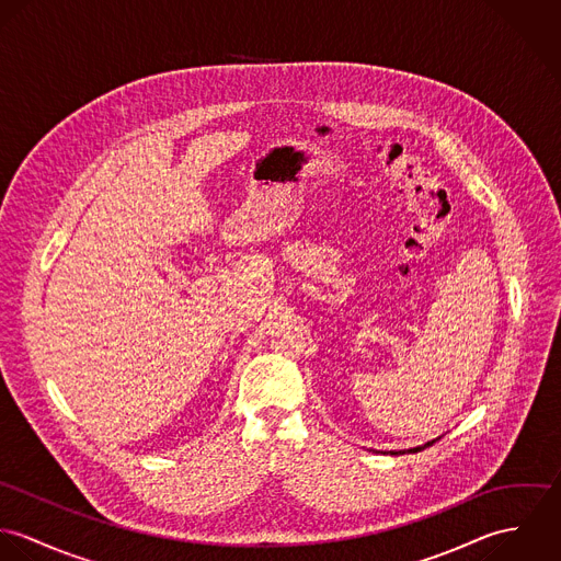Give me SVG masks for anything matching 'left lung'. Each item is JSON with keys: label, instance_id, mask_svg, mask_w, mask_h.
<instances>
[{"label": "left lung", "instance_id": "1", "mask_svg": "<svg viewBox=\"0 0 561 561\" xmlns=\"http://www.w3.org/2000/svg\"><path fill=\"white\" fill-rule=\"evenodd\" d=\"M438 440V438H436ZM436 440H430V443H425V445H421V447H412V449H405V451H410V454H416V451H421V449H425V447H432V443H436ZM405 451H389L391 456H398V454H405Z\"/></svg>", "mask_w": 561, "mask_h": 561}]
</instances>
